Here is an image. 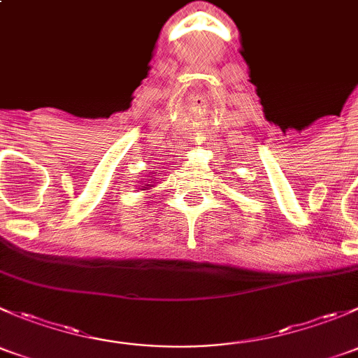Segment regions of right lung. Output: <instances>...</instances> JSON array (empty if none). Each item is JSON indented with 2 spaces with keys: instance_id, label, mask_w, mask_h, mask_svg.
<instances>
[{
  "instance_id": "right-lung-1",
  "label": "right lung",
  "mask_w": 358,
  "mask_h": 358,
  "mask_svg": "<svg viewBox=\"0 0 358 358\" xmlns=\"http://www.w3.org/2000/svg\"><path fill=\"white\" fill-rule=\"evenodd\" d=\"M147 187H150V185H147ZM147 187H145V189H147Z\"/></svg>"
}]
</instances>
